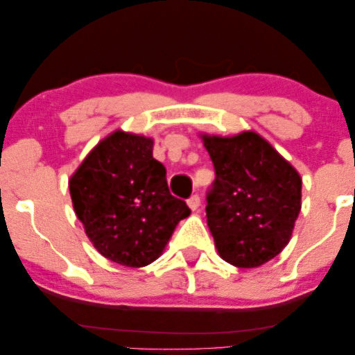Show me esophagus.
Listing matches in <instances>:
<instances>
[{"mask_svg": "<svg viewBox=\"0 0 355 355\" xmlns=\"http://www.w3.org/2000/svg\"><path fill=\"white\" fill-rule=\"evenodd\" d=\"M187 205H189V208H191V210H197V208L200 207V197H198V196H192V197L187 200Z\"/></svg>", "mask_w": 355, "mask_h": 355, "instance_id": "obj_1", "label": "esophagus"}]
</instances>
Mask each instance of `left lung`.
I'll list each match as a JSON object with an SVG mask.
<instances>
[{"label": "left lung", "mask_w": 355, "mask_h": 355, "mask_svg": "<svg viewBox=\"0 0 355 355\" xmlns=\"http://www.w3.org/2000/svg\"><path fill=\"white\" fill-rule=\"evenodd\" d=\"M215 181L207 223L218 254L237 268H255L288 245L300 211L299 173L255 132L202 135Z\"/></svg>", "instance_id": "8db88e82"}]
</instances>
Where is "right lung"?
Instances as JSON below:
<instances>
[{
  "label": "right lung",
  "mask_w": 355,
  "mask_h": 355,
  "mask_svg": "<svg viewBox=\"0 0 355 355\" xmlns=\"http://www.w3.org/2000/svg\"><path fill=\"white\" fill-rule=\"evenodd\" d=\"M76 215L96 250L114 263L140 268L162 255L191 208L168 189L153 140L116 130L72 174Z\"/></svg>",
  "instance_id": "add662e5"
}]
</instances>
